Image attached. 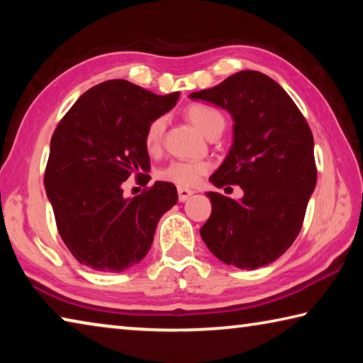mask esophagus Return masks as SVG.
Segmentation results:
<instances>
[{
    "mask_svg": "<svg viewBox=\"0 0 363 363\" xmlns=\"http://www.w3.org/2000/svg\"><path fill=\"white\" fill-rule=\"evenodd\" d=\"M192 195H194V190L186 189V187L177 189V196H179V201H187Z\"/></svg>",
    "mask_w": 363,
    "mask_h": 363,
    "instance_id": "1",
    "label": "esophagus"
}]
</instances>
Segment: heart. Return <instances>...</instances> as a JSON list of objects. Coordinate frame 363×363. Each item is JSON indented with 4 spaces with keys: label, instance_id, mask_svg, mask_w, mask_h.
<instances>
[{
    "label": "heart",
    "instance_id": "b5f03b06",
    "mask_svg": "<svg viewBox=\"0 0 363 363\" xmlns=\"http://www.w3.org/2000/svg\"><path fill=\"white\" fill-rule=\"evenodd\" d=\"M187 118L205 134L210 133L213 128L224 126V116L218 110H214L201 104H195L187 108ZM164 128H167V118L158 116L153 120L145 131V147L149 150H155L162 143ZM210 171V163L203 160H179V162L169 163L167 168L162 169L160 176L163 179L177 184V186H195L203 174Z\"/></svg>",
    "mask_w": 363,
    "mask_h": 363
}]
</instances>
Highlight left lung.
<instances>
[{"instance_id": "left-lung-1", "label": "left lung", "mask_w": 363, "mask_h": 363, "mask_svg": "<svg viewBox=\"0 0 363 363\" xmlns=\"http://www.w3.org/2000/svg\"><path fill=\"white\" fill-rule=\"evenodd\" d=\"M189 97L230 113L232 147L210 182L243 190L240 200L206 192L213 211L200 235L227 266H267L298 237L315 189L311 128L286 91L261 72H237Z\"/></svg>"}]
</instances>
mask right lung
<instances>
[{
    "mask_svg": "<svg viewBox=\"0 0 363 363\" xmlns=\"http://www.w3.org/2000/svg\"><path fill=\"white\" fill-rule=\"evenodd\" d=\"M179 93L158 96L126 79L86 91L52 134L45 189L57 229L78 262L121 272L149 253L160 218L177 203L174 184L157 181L130 199L131 174L150 181L145 131Z\"/></svg>",
    "mask_w": 363,
    "mask_h": 363,
    "instance_id": "add662e5",
    "label": "right lung"
}]
</instances>
